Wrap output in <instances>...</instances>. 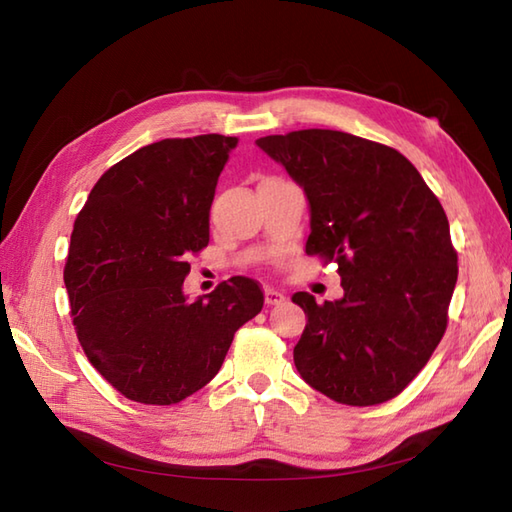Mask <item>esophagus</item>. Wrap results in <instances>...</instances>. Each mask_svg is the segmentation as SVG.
<instances>
[{
	"instance_id": "esophagus-1",
	"label": "esophagus",
	"mask_w": 512,
	"mask_h": 512,
	"mask_svg": "<svg viewBox=\"0 0 512 512\" xmlns=\"http://www.w3.org/2000/svg\"><path fill=\"white\" fill-rule=\"evenodd\" d=\"M282 300H285V291L280 289H274V287H267L265 289V302L271 306V304H280Z\"/></svg>"
}]
</instances>
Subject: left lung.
Instances as JSON below:
<instances>
[{
    "label": "left lung",
    "instance_id": "8db88e82",
    "mask_svg": "<svg viewBox=\"0 0 512 512\" xmlns=\"http://www.w3.org/2000/svg\"><path fill=\"white\" fill-rule=\"evenodd\" d=\"M309 201L306 254L339 265L344 295L293 302L306 326L293 361L313 390L346 405L394 399L447 328L458 280L449 221L412 162L344 131L304 129L256 140Z\"/></svg>",
    "mask_w": 512,
    "mask_h": 512
}]
</instances>
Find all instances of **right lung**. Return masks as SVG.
I'll list each match as a JSON object with an SVG mask.
<instances>
[{"label": "right lung", "mask_w": 512, "mask_h": 512, "mask_svg": "<svg viewBox=\"0 0 512 512\" xmlns=\"http://www.w3.org/2000/svg\"><path fill=\"white\" fill-rule=\"evenodd\" d=\"M236 144L210 133L142 146L96 181L76 217L63 280L78 342L131 401L173 405L201 390L263 309V291L245 276L195 300L184 293Z\"/></svg>", "instance_id": "right-lung-1"}]
</instances>
